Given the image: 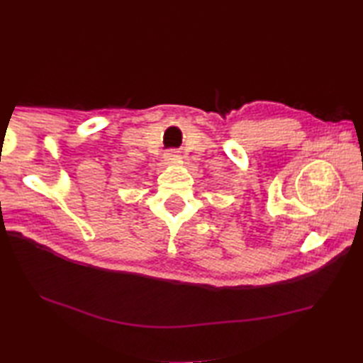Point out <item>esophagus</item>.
Masks as SVG:
<instances>
[{
  "label": "esophagus",
  "instance_id": "esophagus-1",
  "mask_svg": "<svg viewBox=\"0 0 363 363\" xmlns=\"http://www.w3.org/2000/svg\"><path fill=\"white\" fill-rule=\"evenodd\" d=\"M164 159L165 160H176V159H179V151L177 150H168L165 154H164Z\"/></svg>",
  "mask_w": 363,
  "mask_h": 363
}]
</instances>
